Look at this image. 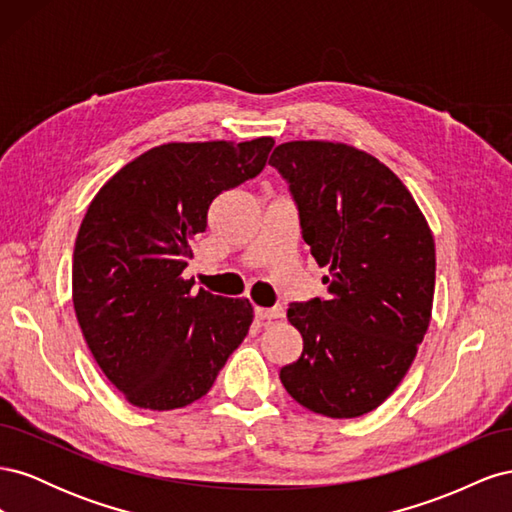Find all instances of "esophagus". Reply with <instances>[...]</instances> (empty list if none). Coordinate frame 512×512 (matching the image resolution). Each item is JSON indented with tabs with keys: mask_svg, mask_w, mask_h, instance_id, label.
<instances>
[{
	"mask_svg": "<svg viewBox=\"0 0 512 512\" xmlns=\"http://www.w3.org/2000/svg\"><path fill=\"white\" fill-rule=\"evenodd\" d=\"M254 314H256V318H260V320H267V322H271V320H280V318H284V309H282V307H271V309H265V307H254Z\"/></svg>",
	"mask_w": 512,
	"mask_h": 512,
	"instance_id": "1",
	"label": "esophagus"
}]
</instances>
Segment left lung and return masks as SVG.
Wrapping results in <instances>:
<instances>
[{"instance_id": "1", "label": "left lung", "mask_w": 512, "mask_h": 512, "mask_svg": "<svg viewBox=\"0 0 512 512\" xmlns=\"http://www.w3.org/2000/svg\"><path fill=\"white\" fill-rule=\"evenodd\" d=\"M269 164L288 183L309 252L329 269L327 297L288 307L303 352L280 380L316 414L363 416L404 380L427 333L431 230L406 185L365 151L292 141L275 147Z\"/></svg>"}]
</instances>
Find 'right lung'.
Here are the masks:
<instances>
[{
  "instance_id": "right-lung-1",
  "label": "right lung",
  "mask_w": 512,
  "mask_h": 512,
  "mask_svg": "<svg viewBox=\"0 0 512 512\" xmlns=\"http://www.w3.org/2000/svg\"><path fill=\"white\" fill-rule=\"evenodd\" d=\"M275 141L168 143L123 166L91 200L74 245L72 301L104 376L132 406L207 395L254 318L181 273L213 198L254 179Z\"/></svg>"
}]
</instances>
